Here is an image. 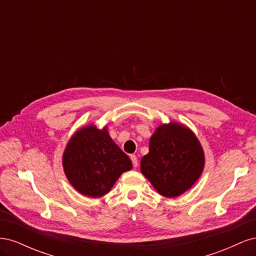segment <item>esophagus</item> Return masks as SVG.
Wrapping results in <instances>:
<instances>
[{
  "label": "esophagus",
  "instance_id": "esophagus-1",
  "mask_svg": "<svg viewBox=\"0 0 256 256\" xmlns=\"http://www.w3.org/2000/svg\"><path fill=\"white\" fill-rule=\"evenodd\" d=\"M130 159H131V161H132L134 168H136L138 166V158L136 154H130Z\"/></svg>",
  "mask_w": 256,
  "mask_h": 256
}]
</instances>
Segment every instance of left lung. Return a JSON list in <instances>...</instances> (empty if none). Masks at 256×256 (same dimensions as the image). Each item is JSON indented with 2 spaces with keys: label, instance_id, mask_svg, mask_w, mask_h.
<instances>
[{
  "label": "left lung",
  "instance_id": "left-lung-1",
  "mask_svg": "<svg viewBox=\"0 0 256 256\" xmlns=\"http://www.w3.org/2000/svg\"><path fill=\"white\" fill-rule=\"evenodd\" d=\"M204 162L196 136L188 128L171 122L152 136L150 152L141 159V172L161 196L176 198L198 180Z\"/></svg>",
  "mask_w": 256,
  "mask_h": 256
}]
</instances>
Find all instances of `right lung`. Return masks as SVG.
Listing matches in <instances>:
<instances>
[{
	"label": "right lung",
	"mask_w": 256,
	"mask_h": 256,
	"mask_svg": "<svg viewBox=\"0 0 256 256\" xmlns=\"http://www.w3.org/2000/svg\"><path fill=\"white\" fill-rule=\"evenodd\" d=\"M68 180L81 194L100 198L111 190L122 172L132 168L127 154L106 129L88 126L69 141L63 157Z\"/></svg>",
	"instance_id": "1"
}]
</instances>
